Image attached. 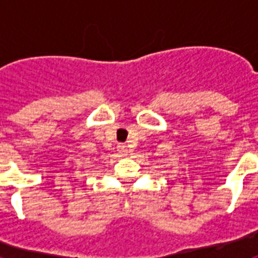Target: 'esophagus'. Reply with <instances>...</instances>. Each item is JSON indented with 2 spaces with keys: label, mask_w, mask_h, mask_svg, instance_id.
<instances>
[{
  "label": "esophagus",
  "mask_w": 258,
  "mask_h": 258,
  "mask_svg": "<svg viewBox=\"0 0 258 258\" xmlns=\"http://www.w3.org/2000/svg\"><path fill=\"white\" fill-rule=\"evenodd\" d=\"M117 151H119V154H120V155H123V157H125V155L128 154V149H127V146H124V145L117 146Z\"/></svg>",
  "instance_id": "obj_1"
}]
</instances>
